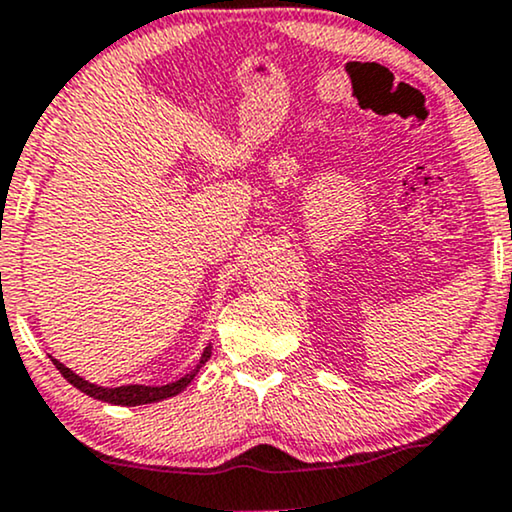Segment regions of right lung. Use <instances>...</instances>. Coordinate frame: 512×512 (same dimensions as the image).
Listing matches in <instances>:
<instances>
[{
    "label": "right lung",
    "mask_w": 512,
    "mask_h": 512,
    "mask_svg": "<svg viewBox=\"0 0 512 512\" xmlns=\"http://www.w3.org/2000/svg\"><path fill=\"white\" fill-rule=\"evenodd\" d=\"M210 354H212V347L208 345L203 349V354H200L198 364L193 366L189 373L181 375L179 380H174V383H167V385H120V387L96 385V383H89V380H84L82 375H77L75 371H70V368L63 366L58 359L51 357V361H54V366L61 371V375L70 385L77 387V390L84 394H89V397L106 401V404H115V406H141V404H153V401L177 397L179 392H184L186 387L191 385V380L196 378L200 368L205 366V361L210 359Z\"/></svg>",
    "instance_id": "add662e5"
}]
</instances>
